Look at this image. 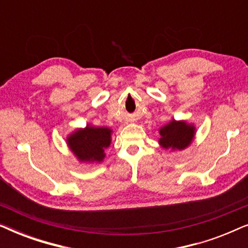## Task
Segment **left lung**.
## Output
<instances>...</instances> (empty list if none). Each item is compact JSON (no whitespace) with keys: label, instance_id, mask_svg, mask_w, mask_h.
Masks as SVG:
<instances>
[{"label":"left lung","instance_id":"8db88e82","mask_svg":"<svg viewBox=\"0 0 248 248\" xmlns=\"http://www.w3.org/2000/svg\"><path fill=\"white\" fill-rule=\"evenodd\" d=\"M159 133L161 135L159 143L162 148L183 150L192 142V139L194 137V127L187 125L185 122H176L172 120L170 123L161 127Z\"/></svg>","mask_w":248,"mask_h":248}]
</instances>
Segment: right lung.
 Segmentation results:
<instances>
[{
	"label": "right lung",
	"mask_w": 248,
	"mask_h": 248,
	"mask_svg": "<svg viewBox=\"0 0 248 248\" xmlns=\"http://www.w3.org/2000/svg\"><path fill=\"white\" fill-rule=\"evenodd\" d=\"M110 132L107 127L87 126L71 135L67 143L81 161H101L110 144Z\"/></svg>",
	"instance_id": "right-lung-1"
}]
</instances>
